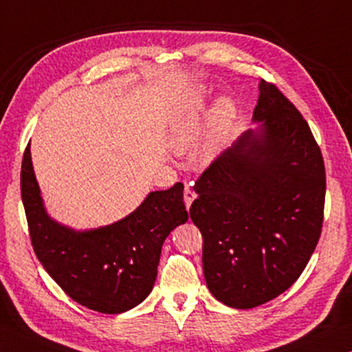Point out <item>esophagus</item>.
I'll list each match as a JSON object with an SVG mask.
<instances>
[{
	"instance_id": "obj_1",
	"label": "esophagus",
	"mask_w": 352,
	"mask_h": 352,
	"mask_svg": "<svg viewBox=\"0 0 352 352\" xmlns=\"http://www.w3.org/2000/svg\"><path fill=\"white\" fill-rule=\"evenodd\" d=\"M183 199H184V205H186V208L189 210L190 204H192L194 199H195V190H194L192 188H190V184H186V186H184Z\"/></svg>"
}]
</instances>
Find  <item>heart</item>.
<instances>
[{
	"instance_id": "1",
	"label": "heart",
	"mask_w": 352,
	"mask_h": 352,
	"mask_svg": "<svg viewBox=\"0 0 352 352\" xmlns=\"http://www.w3.org/2000/svg\"><path fill=\"white\" fill-rule=\"evenodd\" d=\"M204 99L197 96L190 100L183 115L178 118L170 135V146L177 152H188L197 144L204 135ZM234 105L230 99L219 100L212 110L211 118V136L208 142L206 153L211 155L217 151L220 142L225 138L226 132L234 118Z\"/></svg>"
}]
</instances>
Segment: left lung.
Instances as JSON below:
<instances>
[{
	"mask_svg": "<svg viewBox=\"0 0 352 352\" xmlns=\"http://www.w3.org/2000/svg\"><path fill=\"white\" fill-rule=\"evenodd\" d=\"M253 121L194 184L190 219L204 236L211 294L252 309L294 284L323 226L326 174L311 127L275 83L261 79Z\"/></svg>",
	"mask_w": 352,
	"mask_h": 352,
	"instance_id": "8db88e82",
	"label": "left lung"
}]
</instances>
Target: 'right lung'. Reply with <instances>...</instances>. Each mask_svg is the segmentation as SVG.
Masks as SVG:
<instances>
[{
  "mask_svg": "<svg viewBox=\"0 0 352 352\" xmlns=\"http://www.w3.org/2000/svg\"><path fill=\"white\" fill-rule=\"evenodd\" d=\"M21 199L29 236L45 270L76 302L102 314H121L144 301L157 279L166 237L188 220L183 184L155 190L126 219L90 231L52 220L40 197L31 151L21 163Z\"/></svg>",
  "mask_w": 352,
  "mask_h": 352,
  "instance_id": "1",
  "label": "right lung"
}]
</instances>
